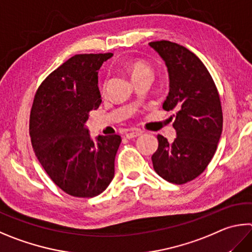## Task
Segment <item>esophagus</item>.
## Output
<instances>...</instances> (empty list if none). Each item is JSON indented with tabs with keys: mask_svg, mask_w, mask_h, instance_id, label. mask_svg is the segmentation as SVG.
I'll list each match as a JSON object with an SVG mask.
<instances>
[{
	"mask_svg": "<svg viewBox=\"0 0 252 252\" xmlns=\"http://www.w3.org/2000/svg\"><path fill=\"white\" fill-rule=\"evenodd\" d=\"M141 134H142V131L133 130V131L127 132V133L126 134V139H134V138H138V136H140Z\"/></svg>",
	"mask_w": 252,
	"mask_h": 252,
	"instance_id": "esophagus-1",
	"label": "esophagus"
}]
</instances>
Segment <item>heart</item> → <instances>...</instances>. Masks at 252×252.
I'll list each match as a JSON object with an SVG mask.
<instances>
[{
    "label": "heart",
    "mask_w": 252,
    "mask_h": 252,
    "mask_svg": "<svg viewBox=\"0 0 252 252\" xmlns=\"http://www.w3.org/2000/svg\"><path fill=\"white\" fill-rule=\"evenodd\" d=\"M126 67L127 68V70L130 71V74L133 79L140 78V77L143 76H152V69H151V67L148 63L142 61H127L126 63ZM101 89L102 91H106L107 80L103 81Z\"/></svg>",
    "instance_id": "obj_1"
}]
</instances>
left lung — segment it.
<instances>
[{
    "label": "left lung",
    "mask_w": 252,
    "mask_h": 252,
    "mask_svg": "<svg viewBox=\"0 0 252 252\" xmlns=\"http://www.w3.org/2000/svg\"><path fill=\"white\" fill-rule=\"evenodd\" d=\"M150 46L167 67L170 93L163 109L176 111L173 126L177 135L173 142L158 135L153 167L165 181L182 185L199 176L216 152L222 131L220 97L213 77L194 53L168 40L151 42Z\"/></svg>",
    "instance_id": "8db88e82"
}]
</instances>
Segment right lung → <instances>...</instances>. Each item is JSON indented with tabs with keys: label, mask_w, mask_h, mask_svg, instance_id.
<instances>
[{
	"label": "right lung",
	"mask_w": 252,
	"mask_h": 252,
	"mask_svg": "<svg viewBox=\"0 0 252 252\" xmlns=\"http://www.w3.org/2000/svg\"><path fill=\"white\" fill-rule=\"evenodd\" d=\"M112 56L78 54L46 77L36 91L30 116L35 155L59 189L74 197H94L113 180L121 136L90 138L85 123L101 95L98 70Z\"/></svg>",
	"instance_id": "right-lung-1"
}]
</instances>
